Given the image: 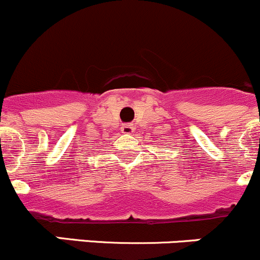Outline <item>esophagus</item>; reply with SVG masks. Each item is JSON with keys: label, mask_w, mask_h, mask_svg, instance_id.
I'll list each match as a JSON object with an SVG mask.
<instances>
[{"label": "esophagus", "mask_w": 260, "mask_h": 260, "mask_svg": "<svg viewBox=\"0 0 260 260\" xmlns=\"http://www.w3.org/2000/svg\"><path fill=\"white\" fill-rule=\"evenodd\" d=\"M123 135H132L135 132V125L131 124V123H127V124H123L122 128H120Z\"/></svg>", "instance_id": "obj_1"}]
</instances>
